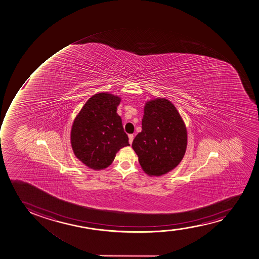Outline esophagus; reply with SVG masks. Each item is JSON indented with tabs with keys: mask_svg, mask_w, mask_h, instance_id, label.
I'll return each mask as SVG.
<instances>
[{
	"mask_svg": "<svg viewBox=\"0 0 259 259\" xmlns=\"http://www.w3.org/2000/svg\"><path fill=\"white\" fill-rule=\"evenodd\" d=\"M128 138H129V143H130V145H132L133 140H134V134H129Z\"/></svg>",
	"mask_w": 259,
	"mask_h": 259,
	"instance_id": "34e87169",
	"label": "esophagus"
}]
</instances>
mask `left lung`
<instances>
[{"label": "left lung", "instance_id": "left-lung-1", "mask_svg": "<svg viewBox=\"0 0 259 259\" xmlns=\"http://www.w3.org/2000/svg\"><path fill=\"white\" fill-rule=\"evenodd\" d=\"M143 170L159 177L180 163L187 148V129L171 102L157 98L146 102L142 131L133 141Z\"/></svg>", "mask_w": 259, "mask_h": 259}]
</instances>
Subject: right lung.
<instances>
[{
    "label": "right lung",
    "mask_w": 259,
    "mask_h": 259,
    "mask_svg": "<svg viewBox=\"0 0 259 259\" xmlns=\"http://www.w3.org/2000/svg\"><path fill=\"white\" fill-rule=\"evenodd\" d=\"M118 96L99 93L88 100L74 120L70 142L74 154L89 168L102 169L113 163L119 149L130 146L117 107Z\"/></svg>",
    "instance_id": "add662e5"
}]
</instances>
